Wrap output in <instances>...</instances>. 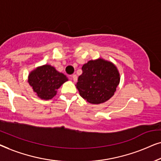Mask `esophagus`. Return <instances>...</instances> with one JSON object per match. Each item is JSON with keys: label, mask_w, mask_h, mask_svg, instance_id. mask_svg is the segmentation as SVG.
I'll list each match as a JSON object with an SVG mask.
<instances>
[{"label": "esophagus", "mask_w": 161, "mask_h": 161, "mask_svg": "<svg viewBox=\"0 0 161 161\" xmlns=\"http://www.w3.org/2000/svg\"><path fill=\"white\" fill-rule=\"evenodd\" d=\"M72 78H73V80H74V81H77V76H76V74H74V75L72 76Z\"/></svg>", "instance_id": "1"}]
</instances>
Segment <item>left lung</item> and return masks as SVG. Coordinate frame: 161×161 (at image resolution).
Segmentation results:
<instances>
[{"instance_id":"obj_1","label":"left lung","mask_w":161,"mask_h":161,"mask_svg":"<svg viewBox=\"0 0 161 161\" xmlns=\"http://www.w3.org/2000/svg\"><path fill=\"white\" fill-rule=\"evenodd\" d=\"M76 88L87 102L100 104L114 96L120 81L118 69L114 63L99 58L89 60L81 67Z\"/></svg>"}]
</instances>
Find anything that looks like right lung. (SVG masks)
<instances>
[{"mask_svg":"<svg viewBox=\"0 0 161 161\" xmlns=\"http://www.w3.org/2000/svg\"><path fill=\"white\" fill-rule=\"evenodd\" d=\"M69 79L55 67L46 64L38 66L28 74V82L36 96L43 100H49L57 94V90Z\"/></svg>","mask_w":161,"mask_h":161,"instance_id":"add662e5","label":"right lung"}]
</instances>
